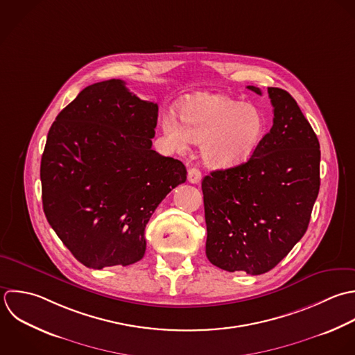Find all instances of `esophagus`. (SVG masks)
I'll return each instance as SVG.
<instances>
[{
    "instance_id": "34e87169",
    "label": "esophagus",
    "mask_w": 355,
    "mask_h": 355,
    "mask_svg": "<svg viewBox=\"0 0 355 355\" xmlns=\"http://www.w3.org/2000/svg\"><path fill=\"white\" fill-rule=\"evenodd\" d=\"M200 180H202V173H200V170H199L198 167H191V168L188 170V181H189L191 184H199Z\"/></svg>"
}]
</instances>
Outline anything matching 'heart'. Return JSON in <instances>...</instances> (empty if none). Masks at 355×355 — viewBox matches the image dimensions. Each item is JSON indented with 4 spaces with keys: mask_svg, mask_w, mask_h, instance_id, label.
<instances>
[{
    "mask_svg": "<svg viewBox=\"0 0 355 355\" xmlns=\"http://www.w3.org/2000/svg\"><path fill=\"white\" fill-rule=\"evenodd\" d=\"M180 117L182 124L174 116L163 120L167 139L178 149H184L189 141L202 144V157L214 168L245 163L264 134V117L256 106L218 94L188 98Z\"/></svg>",
    "mask_w": 355,
    "mask_h": 355,
    "instance_id": "heart-1",
    "label": "heart"
}]
</instances>
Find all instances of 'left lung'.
<instances>
[{"label":"left lung","mask_w":355,"mask_h":355,"mask_svg":"<svg viewBox=\"0 0 355 355\" xmlns=\"http://www.w3.org/2000/svg\"><path fill=\"white\" fill-rule=\"evenodd\" d=\"M268 96L274 124L250 159L202 181L206 256L230 272L272 270L306 234L320 192L321 150L313 127L288 91L268 87Z\"/></svg>","instance_id":"left-lung-1"}]
</instances>
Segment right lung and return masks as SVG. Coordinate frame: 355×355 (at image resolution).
<instances>
[{"label": "right lung", "mask_w": 355, "mask_h": 355, "mask_svg": "<svg viewBox=\"0 0 355 355\" xmlns=\"http://www.w3.org/2000/svg\"><path fill=\"white\" fill-rule=\"evenodd\" d=\"M157 110L112 78L85 87L49 128L40 167L44 213L88 268L139 261L149 218L187 181L180 160L152 149Z\"/></svg>", "instance_id": "add662e5"}]
</instances>
